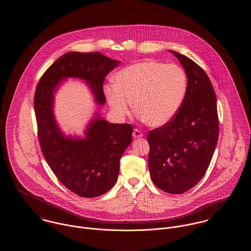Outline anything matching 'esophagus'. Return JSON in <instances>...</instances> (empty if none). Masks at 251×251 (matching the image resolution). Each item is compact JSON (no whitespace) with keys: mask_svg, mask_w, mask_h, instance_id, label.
<instances>
[{"mask_svg":"<svg viewBox=\"0 0 251 251\" xmlns=\"http://www.w3.org/2000/svg\"><path fill=\"white\" fill-rule=\"evenodd\" d=\"M132 136H133V138H140L143 136V133H142V131H139L137 129H134L132 131Z\"/></svg>","mask_w":251,"mask_h":251,"instance_id":"1","label":"esophagus"}]
</instances>
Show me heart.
Returning <instances> with one entry per match:
<instances>
[{"mask_svg": "<svg viewBox=\"0 0 251 251\" xmlns=\"http://www.w3.org/2000/svg\"><path fill=\"white\" fill-rule=\"evenodd\" d=\"M115 82L104 91L116 115L128 116L133 100L138 117L151 127L167 125L177 116L188 89L182 68L159 61L132 64L117 74Z\"/></svg>", "mask_w": 251, "mask_h": 251, "instance_id": "1", "label": "heart"}]
</instances>
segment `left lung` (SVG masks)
<instances>
[{"instance_id":"8db88e82","label":"left lung","mask_w":251,"mask_h":251,"mask_svg":"<svg viewBox=\"0 0 251 251\" xmlns=\"http://www.w3.org/2000/svg\"><path fill=\"white\" fill-rule=\"evenodd\" d=\"M187 74L188 89L177 116L149 131V168L156 186L169 194L190 190L205 175L219 134L216 98L206 72L170 50Z\"/></svg>"}]
</instances>
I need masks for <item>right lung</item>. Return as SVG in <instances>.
Segmentation results:
<instances>
[{
  "label": "right lung",
  "mask_w": 251,
  "mask_h": 251,
  "mask_svg": "<svg viewBox=\"0 0 251 251\" xmlns=\"http://www.w3.org/2000/svg\"><path fill=\"white\" fill-rule=\"evenodd\" d=\"M119 63L98 51L68 52L44 72L36 85L34 106L42 154L62 184L83 198L101 196L115 185L133 127L98 118L90 123L84 139L65 137L53 118V92L63 79L80 78L89 84L96 102L102 105L105 76Z\"/></svg>",
  "instance_id": "1"
}]
</instances>
